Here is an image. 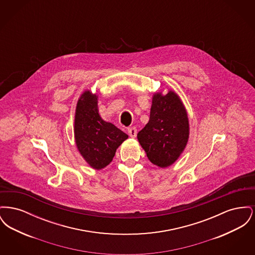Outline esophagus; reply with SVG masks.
<instances>
[{
  "instance_id": "esophagus-1",
  "label": "esophagus",
  "mask_w": 255,
  "mask_h": 255,
  "mask_svg": "<svg viewBox=\"0 0 255 255\" xmlns=\"http://www.w3.org/2000/svg\"><path fill=\"white\" fill-rule=\"evenodd\" d=\"M128 133H129V135H130L131 137L134 138V137L136 136V133H137L136 128H135V127H131V128H129V129H128Z\"/></svg>"
}]
</instances>
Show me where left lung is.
<instances>
[{
    "label": "left lung",
    "instance_id": "1",
    "mask_svg": "<svg viewBox=\"0 0 255 255\" xmlns=\"http://www.w3.org/2000/svg\"><path fill=\"white\" fill-rule=\"evenodd\" d=\"M189 138V120L181 97L173 91L152 97L150 119L137 133L148 159L160 168L172 165L184 151Z\"/></svg>",
    "mask_w": 255,
    "mask_h": 255
}]
</instances>
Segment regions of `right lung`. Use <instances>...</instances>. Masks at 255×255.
I'll return each instance as SVG.
<instances>
[{
    "label": "right lung",
    "mask_w": 255,
    "mask_h": 255,
    "mask_svg": "<svg viewBox=\"0 0 255 255\" xmlns=\"http://www.w3.org/2000/svg\"><path fill=\"white\" fill-rule=\"evenodd\" d=\"M97 103V94L90 90L81 94L75 108L73 132L75 145L82 158L92 168L101 170L111 163L128 134L101 118Z\"/></svg>",
    "instance_id": "obj_1"
}]
</instances>
